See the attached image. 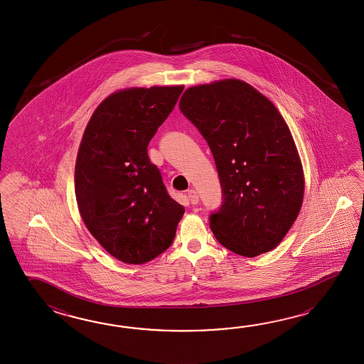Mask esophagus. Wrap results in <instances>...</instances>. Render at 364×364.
<instances>
[{"label":"esophagus","instance_id":"esophagus-1","mask_svg":"<svg viewBox=\"0 0 364 364\" xmlns=\"http://www.w3.org/2000/svg\"><path fill=\"white\" fill-rule=\"evenodd\" d=\"M187 195H188V199H190L191 204H193V205L199 203V195H198V193H196L195 190H190V191L187 193Z\"/></svg>","mask_w":364,"mask_h":364}]
</instances>
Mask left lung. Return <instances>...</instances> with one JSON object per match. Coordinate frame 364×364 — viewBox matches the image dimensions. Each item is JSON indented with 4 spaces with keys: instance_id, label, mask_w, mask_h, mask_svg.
<instances>
[{
    "instance_id": "8db88e82",
    "label": "left lung",
    "mask_w": 364,
    "mask_h": 364,
    "mask_svg": "<svg viewBox=\"0 0 364 364\" xmlns=\"http://www.w3.org/2000/svg\"><path fill=\"white\" fill-rule=\"evenodd\" d=\"M179 109L207 140L223 187L216 240L246 257L277 247L301 212L302 161L284 117L240 79L186 90Z\"/></svg>"
}]
</instances>
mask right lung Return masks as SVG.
Listing matches in <instances>:
<instances>
[{
    "mask_svg": "<svg viewBox=\"0 0 364 364\" xmlns=\"http://www.w3.org/2000/svg\"><path fill=\"white\" fill-rule=\"evenodd\" d=\"M183 85L132 87L109 95L85 126L75 163L77 209L87 229L126 264L168 250L185 208L166 193L147 147Z\"/></svg>",
    "mask_w": 364,
    "mask_h": 364,
    "instance_id": "obj_1",
    "label": "right lung"
}]
</instances>
